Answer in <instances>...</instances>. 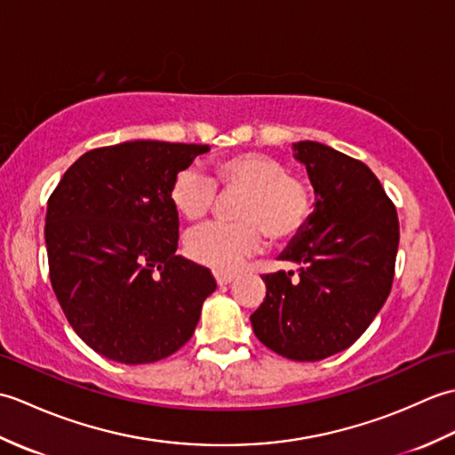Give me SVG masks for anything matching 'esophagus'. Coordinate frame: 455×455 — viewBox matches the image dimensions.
I'll list each match as a JSON object with an SVG mask.
<instances>
[{
	"instance_id": "esophagus-1",
	"label": "esophagus",
	"mask_w": 455,
	"mask_h": 455,
	"mask_svg": "<svg viewBox=\"0 0 455 455\" xmlns=\"http://www.w3.org/2000/svg\"><path fill=\"white\" fill-rule=\"evenodd\" d=\"M236 274L235 272H215V279L219 285H228L230 282H235Z\"/></svg>"
}]
</instances>
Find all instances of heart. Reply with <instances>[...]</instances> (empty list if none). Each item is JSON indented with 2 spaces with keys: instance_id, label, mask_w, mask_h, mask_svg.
Listing matches in <instances>:
<instances>
[{
  "instance_id": "heart-1",
  "label": "heart",
  "mask_w": 455,
  "mask_h": 455,
  "mask_svg": "<svg viewBox=\"0 0 455 455\" xmlns=\"http://www.w3.org/2000/svg\"><path fill=\"white\" fill-rule=\"evenodd\" d=\"M217 181L225 191H243L235 222H211L186 236V254L212 269L236 267L266 243H285L307 227L313 212L308 183L287 173L285 164L264 152H240L220 160ZM170 201L186 220H199L217 203V183L201 170L181 168L170 188Z\"/></svg>"
}]
</instances>
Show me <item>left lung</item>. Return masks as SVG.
<instances>
[{
    "mask_svg": "<svg viewBox=\"0 0 455 455\" xmlns=\"http://www.w3.org/2000/svg\"><path fill=\"white\" fill-rule=\"evenodd\" d=\"M315 188V211L266 274V299L250 316L258 340L295 362L346 350L387 301L399 248L397 209L363 162L326 144H293Z\"/></svg>",
    "mask_w": 455,
    "mask_h": 455,
    "instance_id": "8db88e82",
    "label": "left lung"
}]
</instances>
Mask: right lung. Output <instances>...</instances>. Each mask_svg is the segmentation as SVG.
I'll use <instances>...</instances> for the list:
<instances>
[{"label": "right lung", "instance_id": "right-lung-1", "mask_svg": "<svg viewBox=\"0 0 455 455\" xmlns=\"http://www.w3.org/2000/svg\"><path fill=\"white\" fill-rule=\"evenodd\" d=\"M207 144L131 140L85 152L48 199L44 240L54 295L92 350L119 363L178 352L217 283L176 256V173Z\"/></svg>", "mask_w": 455, "mask_h": 455}]
</instances>
